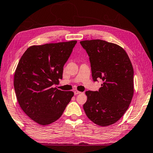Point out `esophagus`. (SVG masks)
<instances>
[{"instance_id":"34e87169","label":"esophagus","mask_w":153,"mask_h":153,"mask_svg":"<svg viewBox=\"0 0 153 153\" xmlns=\"http://www.w3.org/2000/svg\"><path fill=\"white\" fill-rule=\"evenodd\" d=\"M74 95H77V94H80V93H81V92L78 91H75L74 92Z\"/></svg>"}]
</instances>
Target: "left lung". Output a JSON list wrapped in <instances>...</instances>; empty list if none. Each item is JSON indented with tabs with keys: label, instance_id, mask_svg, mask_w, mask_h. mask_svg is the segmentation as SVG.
<instances>
[{
	"label": "left lung",
	"instance_id": "8db88e82",
	"mask_svg": "<svg viewBox=\"0 0 153 153\" xmlns=\"http://www.w3.org/2000/svg\"><path fill=\"white\" fill-rule=\"evenodd\" d=\"M91 62L94 81L101 79L99 91H86L83 105L86 116L97 125L117 123L127 110L133 97L134 71L128 54L118 45L102 40L80 42Z\"/></svg>",
	"mask_w": 153,
	"mask_h": 153
}]
</instances>
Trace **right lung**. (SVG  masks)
I'll return each mask as SVG.
<instances>
[{
    "instance_id": "obj_1",
    "label": "right lung",
    "mask_w": 153,
    "mask_h": 153,
    "mask_svg": "<svg viewBox=\"0 0 153 153\" xmlns=\"http://www.w3.org/2000/svg\"><path fill=\"white\" fill-rule=\"evenodd\" d=\"M76 41L33 45L20 59L14 75V87L22 110L41 125L61 117L74 93L53 88L62 79L63 67Z\"/></svg>"
}]
</instances>
